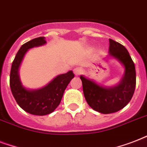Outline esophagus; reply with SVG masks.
<instances>
[{
    "label": "esophagus",
    "mask_w": 147,
    "mask_h": 147,
    "mask_svg": "<svg viewBox=\"0 0 147 147\" xmlns=\"http://www.w3.org/2000/svg\"><path fill=\"white\" fill-rule=\"evenodd\" d=\"M73 72L76 76H79L82 72V69L79 68V67H76V68H74Z\"/></svg>",
    "instance_id": "obj_1"
}]
</instances>
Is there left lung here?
I'll use <instances>...</instances> for the list:
<instances>
[{"label":"left lung","instance_id":"obj_1","mask_svg":"<svg viewBox=\"0 0 147 147\" xmlns=\"http://www.w3.org/2000/svg\"><path fill=\"white\" fill-rule=\"evenodd\" d=\"M110 55L124 65L125 74L117 86L105 88L96 83L80 76L85 100L90 107L102 114L117 112L124 107L131 100L136 88L134 63L123 45L109 39Z\"/></svg>","mask_w":147,"mask_h":147}]
</instances>
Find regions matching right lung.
Masks as SVG:
<instances>
[{
    "mask_svg": "<svg viewBox=\"0 0 147 147\" xmlns=\"http://www.w3.org/2000/svg\"><path fill=\"white\" fill-rule=\"evenodd\" d=\"M46 43L44 37L33 39L22 45L12 62L10 74V86L13 96L22 109L34 115H47L59 106L64 92L74 74L69 71L53 79L49 85L41 89L29 91L23 87L18 76V69L26 51L34 47Z\"/></svg>",
    "mask_w": 147,
    "mask_h": 147,
    "instance_id": "right-lung-1",
    "label": "right lung"
}]
</instances>
